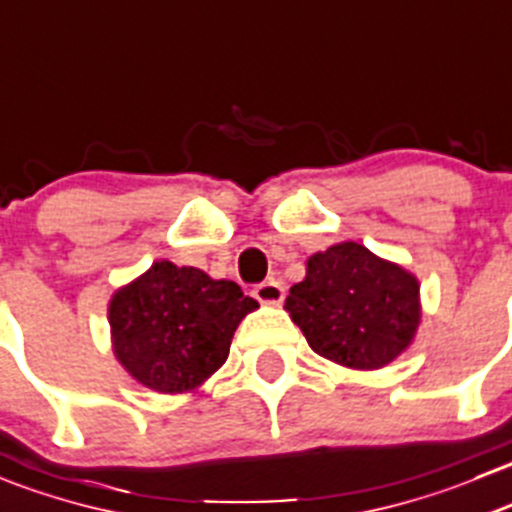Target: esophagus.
<instances>
[{
    "label": "esophagus",
    "mask_w": 512,
    "mask_h": 512,
    "mask_svg": "<svg viewBox=\"0 0 512 512\" xmlns=\"http://www.w3.org/2000/svg\"><path fill=\"white\" fill-rule=\"evenodd\" d=\"M255 297L265 305H280L285 300V287L280 280H265L255 287Z\"/></svg>",
    "instance_id": "34e87169"
}]
</instances>
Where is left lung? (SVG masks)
I'll use <instances>...</instances> for the list:
<instances>
[{"label":"left lung","instance_id":"obj_1","mask_svg":"<svg viewBox=\"0 0 512 512\" xmlns=\"http://www.w3.org/2000/svg\"><path fill=\"white\" fill-rule=\"evenodd\" d=\"M418 292V280L403 267L357 242H340L307 260V277L290 287L285 307L317 355L375 370L413 340Z\"/></svg>","mask_w":512,"mask_h":512}]
</instances>
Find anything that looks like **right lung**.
I'll return each mask as SVG.
<instances>
[{"label":"right lung","mask_w":512,"mask_h":512,"mask_svg":"<svg viewBox=\"0 0 512 512\" xmlns=\"http://www.w3.org/2000/svg\"><path fill=\"white\" fill-rule=\"evenodd\" d=\"M255 307L237 282L155 262L109 302L114 355L145 388L185 393L222 367L237 325Z\"/></svg>","instance_id":"obj_1"}]
</instances>
